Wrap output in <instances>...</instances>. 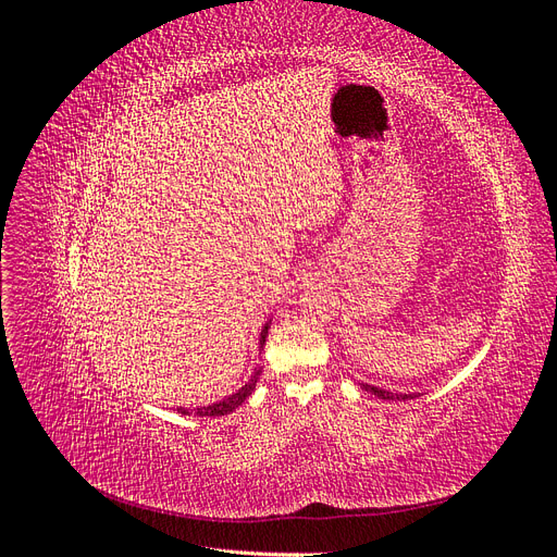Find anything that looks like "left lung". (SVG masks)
Returning <instances> with one entry per match:
<instances>
[{
    "label": "left lung",
    "instance_id": "left-lung-1",
    "mask_svg": "<svg viewBox=\"0 0 557 557\" xmlns=\"http://www.w3.org/2000/svg\"><path fill=\"white\" fill-rule=\"evenodd\" d=\"M362 391L372 393L374 397L379 399H395V401H404V399H416L420 397V393H393V391H385V387H379V385H369V383H360Z\"/></svg>",
    "mask_w": 557,
    "mask_h": 557
}]
</instances>
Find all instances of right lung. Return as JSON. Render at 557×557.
Listing matches in <instances>:
<instances>
[{
  "mask_svg": "<svg viewBox=\"0 0 557 557\" xmlns=\"http://www.w3.org/2000/svg\"><path fill=\"white\" fill-rule=\"evenodd\" d=\"M269 325H272V318L267 320L264 323V327L260 330V342H258V350H262L264 348V342H267V332H269ZM258 379H260V367H256L252 369V374H250V379L239 387L237 393H232V395H227L225 399H221V401H213V404H207V407H197V409H185V407H178V413H183V416H190V413H197V416H227V413H232L234 409H239L242 404L252 395V391H256V383H258Z\"/></svg>",
  "mask_w": 557,
  "mask_h": 557,
  "instance_id": "obj_1",
  "label": "right lung"
}]
</instances>
